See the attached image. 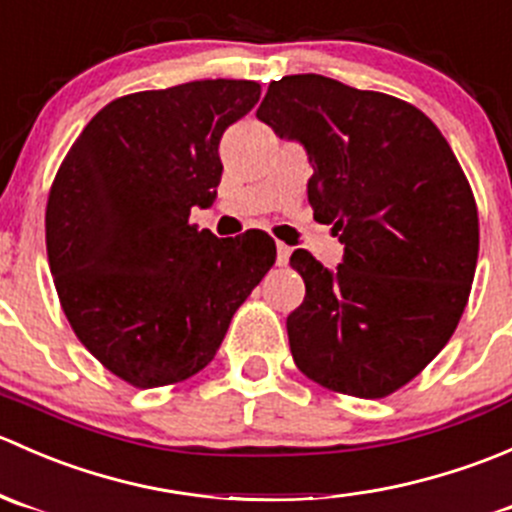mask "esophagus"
Listing matches in <instances>:
<instances>
[{
  "label": "esophagus",
  "mask_w": 512,
  "mask_h": 512,
  "mask_svg": "<svg viewBox=\"0 0 512 512\" xmlns=\"http://www.w3.org/2000/svg\"><path fill=\"white\" fill-rule=\"evenodd\" d=\"M289 255H292V247L282 245V242H277V265L285 267L289 262Z\"/></svg>",
  "instance_id": "obj_1"
}]
</instances>
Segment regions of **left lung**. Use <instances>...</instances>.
Segmentation results:
<instances>
[{
  "mask_svg": "<svg viewBox=\"0 0 512 512\" xmlns=\"http://www.w3.org/2000/svg\"><path fill=\"white\" fill-rule=\"evenodd\" d=\"M280 138L307 148L314 220L344 260L307 250L289 265L304 302L287 317L294 364L324 389L384 399L448 344L478 262V208L436 123L411 103L319 74L272 81L257 108Z\"/></svg>",
  "mask_w": 512,
  "mask_h": 512,
  "instance_id": "left-lung-1",
  "label": "left lung"
}]
</instances>
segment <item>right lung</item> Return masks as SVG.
Masks as SVG:
<instances>
[{
	"instance_id": "obj_1",
	"label": "right lung",
	"mask_w": 512,
	"mask_h": 512,
	"mask_svg": "<svg viewBox=\"0 0 512 512\" xmlns=\"http://www.w3.org/2000/svg\"><path fill=\"white\" fill-rule=\"evenodd\" d=\"M255 81L208 79L103 106L66 153L46 203V252L79 342L136 389L213 361L232 314L275 265L267 232L218 240L190 208L218 198L225 128Z\"/></svg>"
}]
</instances>
